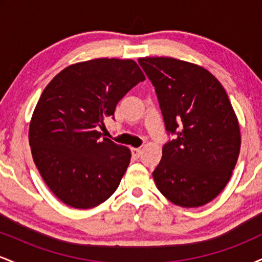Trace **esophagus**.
Masks as SVG:
<instances>
[{
  "instance_id": "1",
  "label": "esophagus",
  "mask_w": 262,
  "mask_h": 262,
  "mask_svg": "<svg viewBox=\"0 0 262 262\" xmlns=\"http://www.w3.org/2000/svg\"><path fill=\"white\" fill-rule=\"evenodd\" d=\"M140 155H141V149H139V148H133V149H132V156H133L134 159L140 158Z\"/></svg>"
}]
</instances>
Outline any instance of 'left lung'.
Wrapping results in <instances>:
<instances>
[{"label": "left lung", "mask_w": 262, "mask_h": 262, "mask_svg": "<svg viewBox=\"0 0 262 262\" xmlns=\"http://www.w3.org/2000/svg\"><path fill=\"white\" fill-rule=\"evenodd\" d=\"M138 61L155 87L166 132L175 135L152 172L156 187L180 207L203 206L229 182L240 151L227 92L202 66L173 58Z\"/></svg>", "instance_id": "1"}]
</instances>
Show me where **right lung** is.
<instances>
[{"instance_id": "add662e5", "label": "right lung", "mask_w": 262, "mask_h": 262, "mask_svg": "<svg viewBox=\"0 0 262 262\" xmlns=\"http://www.w3.org/2000/svg\"><path fill=\"white\" fill-rule=\"evenodd\" d=\"M144 80L133 60L102 58L68 66L45 87L29 124V145L39 173L61 202L87 209L114 193L130 150L102 138L97 128Z\"/></svg>"}]
</instances>
